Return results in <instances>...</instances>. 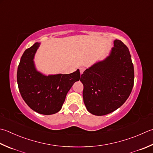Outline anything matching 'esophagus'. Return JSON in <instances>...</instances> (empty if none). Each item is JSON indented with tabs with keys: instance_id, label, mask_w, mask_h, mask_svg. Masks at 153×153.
<instances>
[{
	"instance_id": "34e87169",
	"label": "esophagus",
	"mask_w": 153,
	"mask_h": 153,
	"mask_svg": "<svg viewBox=\"0 0 153 153\" xmlns=\"http://www.w3.org/2000/svg\"><path fill=\"white\" fill-rule=\"evenodd\" d=\"M79 69H80V74H82L83 72H84L85 70V68L84 67H80Z\"/></svg>"
}]
</instances>
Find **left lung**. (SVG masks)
<instances>
[{
    "mask_svg": "<svg viewBox=\"0 0 153 153\" xmlns=\"http://www.w3.org/2000/svg\"><path fill=\"white\" fill-rule=\"evenodd\" d=\"M134 67L127 47L119 40L114 41L110 55L84 71L83 100L91 114L102 116L121 106L134 85Z\"/></svg>",
    "mask_w": 153,
    "mask_h": 153,
    "instance_id": "1",
    "label": "left lung"
}]
</instances>
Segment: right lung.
I'll list each match as a JSON object with an SVG mask.
<instances>
[{
  "instance_id": "1",
  "label": "right lung",
  "mask_w": 153,
  "mask_h": 153,
  "mask_svg": "<svg viewBox=\"0 0 153 153\" xmlns=\"http://www.w3.org/2000/svg\"><path fill=\"white\" fill-rule=\"evenodd\" d=\"M40 43L27 48L17 70V83L25 102L29 107L42 114H53L59 112L72 86L79 81V69L73 73L45 76L37 71L33 59Z\"/></svg>"
}]
</instances>
